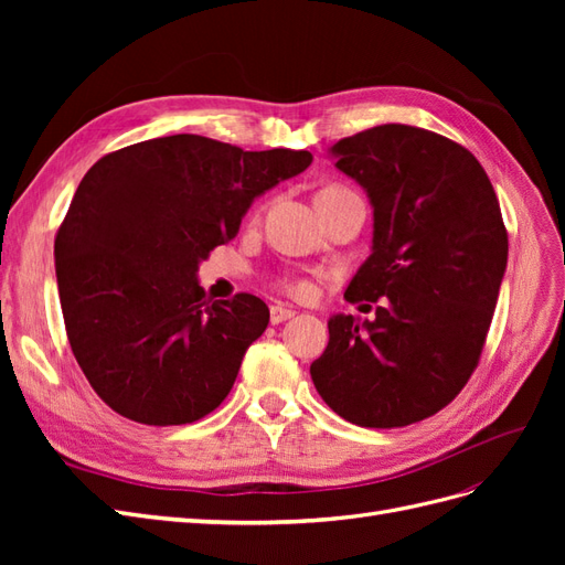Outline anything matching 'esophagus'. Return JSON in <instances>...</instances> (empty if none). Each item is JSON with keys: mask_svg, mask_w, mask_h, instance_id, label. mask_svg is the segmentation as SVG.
<instances>
[{"mask_svg": "<svg viewBox=\"0 0 565 565\" xmlns=\"http://www.w3.org/2000/svg\"><path fill=\"white\" fill-rule=\"evenodd\" d=\"M289 318H295V311L287 309V306H280V303H273L270 306V322L278 324V322H285Z\"/></svg>", "mask_w": 565, "mask_h": 565, "instance_id": "esophagus-1", "label": "esophagus"}]
</instances>
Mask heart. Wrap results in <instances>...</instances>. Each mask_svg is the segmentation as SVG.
<instances>
[{"label": "heart", "instance_id": "heart-1", "mask_svg": "<svg viewBox=\"0 0 565 565\" xmlns=\"http://www.w3.org/2000/svg\"><path fill=\"white\" fill-rule=\"evenodd\" d=\"M322 191H347V188H341V185H328V188H322ZM287 292L292 295V297H297V299H311L313 292H316V287H313V282H309V280H295V282L287 285Z\"/></svg>", "mask_w": 565, "mask_h": 565}]
</instances>
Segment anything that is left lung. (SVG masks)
<instances>
[{"label": "left lung", "mask_w": 565, "mask_h": 565, "mask_svg": "<svg viewBox=\"0 0 565 565\" xmlns=\"http://www.w3.org/2000/svg\"><path fill=\"white\" fill-rule=\"evenodd\" d=\"M372 204V254L347 301H380L372 320L337 313L311 380L339 417L393 429L436 415L481 358L509 241L492 183L446 136L380 125L330 148Z\"/></svg>", "instance_id": "8db88e82"}]
</instances>
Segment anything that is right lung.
<instances>
[{"label": "right lung", "instance_id": "obj_1", "mask_svg": "<svg viewBox=\"0 0 565 565\" xmlns=\"http://www.w3.org/2000/svg\"><path fill=\"white\" fill-rule=\"evenodd\" d=\"M311 160L177 134L115 150L84 174L56 233V280L71 349L115 413L191 424L228 396L270 313L254 295L207 299L198 268L237 235L254 198Z\"/></svg>", "mask_w": 565, "mask_h": 565}]
</instances>
